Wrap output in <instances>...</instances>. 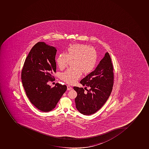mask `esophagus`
Segmentation results:
<instances>
[{"label": "esophagus", "mask_w": 149, "mask_h": 149, "mask_svg": "<svg viewBox=\"0 0 149 149\" xmlns=\"http://www.w3.org/2000/svg\"><path fill=\"white\" fill-rule=\"evenodd\" d=\"M67 89H68V91H71L72 90V88L69 85H68V86H67Z\"/></svg>", "instance_id": "34e87169"}]
</instances>
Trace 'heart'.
<instances>
[{
  "instance_id": "heart-1",
  "label": "heart",
  "mask_w": 149,
  "mask_h": 149,
  "mask_svg": "<svg viewBox=\"0 0 149 149\" xmlns=\"http://www.w3.org/2000/svg\"><path fill=\"white\" fill-rule=\"evenodd\" d=\"M97 54L93 48L85 44H76L69 46L66 54H59L56 62L60 69L66 68L72 61V68L60 74V78L69 84H74L81 74L87 75L95 69L97 62Z\"/></svg>"
}]
</instances>
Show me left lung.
Segmentation results:
<instances>
[{"instance_id": "8db88e82", "label": "left lung", "mask_w": 149, "mask_h": 149, "mask_svg": "<svg viewBox=\"0 0 149 149\" xmlns=\"http://www.w3.org/2000/svg\"><path fill=\"white\" fill-rule=\"evenodd\" d=\"M90 88L84 93L83 88L74 87L77 93L76 108L84 115H91L99 110L108 100L112 91L114 73L111 59L107 52L96 69L80 81ZM87 88V87H86Z\"/></svg>"}]
</instances>
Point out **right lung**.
Wrapping results in <instances>:
<instances>
[{"instance_id": "obj_1", "label": "right lung", "mask_w": 149, "mask_h": 149, "mask_svg": "<svg viewBox=\"0 0 149 149\" xmlns=\"http://www.w3.org/2000/svg\"><path fill=\"white\" fill-rule=\"evenodd\" d=\"M56 48L39 42L31 49L25 59L22 71L23 86L31 102L39 110L47 112L56 106L67 87L56 84L52 88L48 84L53 81V73L56 72L55 56Z\"/></svg>"}]
</instances>
